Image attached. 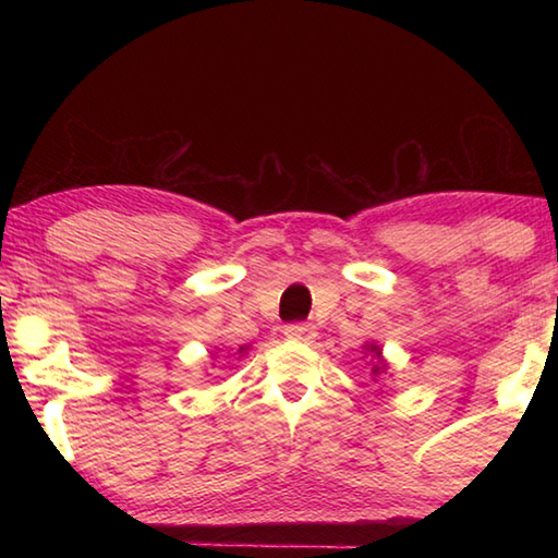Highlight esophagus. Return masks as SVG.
<instances>
[{"label":"esophagus","instance_id":"esophagus-1","mask_svg":"<svg viewBox=\"0 0 558 558\" xmlns=\"http://www.w3.org/2000/svg\"><path fill=\"white\" fill-rule=\"evenodd\" d=\"M286 332L288 339H295V342H313V339L317 337L315 327L307 325V323H292V325H286Z\"/></svg>","mask_w":558,"mask_h":558}]
</instances>
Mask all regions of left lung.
I'll return each instance as SVG.
<instances>
[{"instance_id": "1", "label": "left lung", "mask_w": 558, "mask_h": 558, "mask_svg": "<svg viewBox=\"0 0 558 558\" xmlns=\"http://www.w3.org/2000/svg\"><path fill=\"white\" fill-rule=\"evenodd\" d=\"M372 352H374V356H376L374 374H381V372H384V362H381V349H379V347H372Z\"/></svg>"}]
</instances>
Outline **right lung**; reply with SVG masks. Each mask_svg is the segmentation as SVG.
Here are the masks:
<instances>
[{
	"mask_svg": "<svg viewBox=\"0 0 558 558\" xmlns=\"http://www.w3.org/2000/svg\"><path fill=\"white\" fill-rule=\"evenodd\" d=\"M241 352H245V347H241V349H239V354H241Z\"/></svg>",
	"mask_w": 558,
	"mask_h": 558,
	"instance_id": "right-lung-1",
	"label": "right lung"
}]
</instances>
